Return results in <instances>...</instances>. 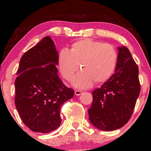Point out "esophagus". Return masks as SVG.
<instances>
[{"mask_svg": "<svg viewBox=\"0 0 151 151\" xmlns=\"http://www.w3.org/2000/svg\"><path fill=\"white\" fill-rule=\"evenodd\" d=\"M82 94V91L80 90H76L75 91V95L77 96H79L80 95Z\"/></svg>", "mask_w": 151, "mask_h": 151, "instance_id": "esophagus-1", "label": "esophagus"}]
</instances>
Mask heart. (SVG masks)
Instances as JSON below:
<instances>
[{
  "label": "heart",
  "instance_id": "1",
  "mask_svg": "<svg viewBox=\"0 0 151 151\" xmlns=\"http://www.w3.org/2000/svg\"><path fill=\"white\" fill-rule=\"evenodd\" d=\"M117 53L112 45L90 38L73 42L69 50L62 49L58 55V65L63 77L71 80L79 69L82 71L73 78L72 84L78 88H86L93 81L106 82L114 72Z\"/></svg>",
  "mask_w": 151,
  "mask_h": 151
}]
</instances>
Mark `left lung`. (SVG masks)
I'll list each match as a JSON object with an SVG mask.
<instances>
[{"label":"left lung","instance_id":"obj_1","mask_svg":"<svg viewBox=\"0 0 151 151\" xmlns=\"http://www.w3.org/2000/svg\"><path fill=\"white\" fill-rule=\"evenodd\" d=\"M115 73L92 92L88 119L97 129L109 131L120 129L129 122L140 92L139 69L124 46L117 47Z\"/></svg>","mask_w":151,"mask_h":151}]
</instances>
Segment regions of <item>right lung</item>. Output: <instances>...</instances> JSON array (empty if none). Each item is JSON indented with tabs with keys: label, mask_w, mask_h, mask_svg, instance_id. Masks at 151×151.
Instances as JSON below:
<instances>
[{
	"label": "right lung",
	"mask_w": 151,
	"mask_h": 151,
	"mask_svg": "<svg viewBox=\"0 0 151 151\" xmlns=\"http://www.w3.org/2000/svg\"><path fill=\"white\" fill-rule=\"evenodd\" d=\"M58 55L52 39L43 38L24 53L15 80L16 109L34 132L47 133L60 125V107L74 91L58 75Z\"/></svg>",
	"instance_id": "obj_1"
}]
</instances>
